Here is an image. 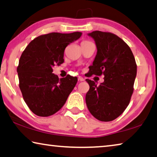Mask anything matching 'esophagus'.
I'll return each mask as SVG.
<instances>
[{
  "mask_svg": "<svg viewBox=\"0 0 157 157\" xmlns=\"http://www.w3.org/2000/svg\"><path fill=\"white\" fill-rule=\"evenodd\" d=\"M78 80L80 81V82H82V81L84 80V79L83 78H82V77L79 76V77H78Z\"/></svg>",
  "mask_w": 157,
  "mask_h": 157,
  "instance_id": "34e87169",
  "label": "esophagus"
}]
</instances>
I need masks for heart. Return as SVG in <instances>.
<instances>
[{"label": "heart", "instance_id": "obj_1", "mask_svg": "<svg viewBox=\"0 0 157 157\" xmlns=\"http://www.w3.org/2000/svg\"><path fill=\"white\" fill-rule=\"evenodd\" d=\"M82 42H89V41H86V40H85V41H83Z\"/></svg>", "mask_w": 157, "mask_h": 157}]
</instances>
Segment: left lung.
<instances>
[{
	"label": "left lung",
	"instance_id": "left-lung-1",
	"mask_svg": "<svg viewBox=\"0 0 157 157\" xmlns=\"http://www.w3.org/2000/svg\"><path fill=\"white\" fill-rule=\"evenodd\" d=\"M89 35L94 39L98 52L87 77H105L99 86L86 79L89 84L86 103L98 120L112 121L129 104L136 76V61L128 45L116 34L96 30Z\"/></svg>",
	"mask_w": 157,
	"mask_h": 157
}]
</instances>
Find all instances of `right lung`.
<instances>
[{"label": "right lung", "mask_w": 157, "mask_h": 157, "mask_svg": "<svg viewBox=\"0 0 157 157\" xmlns=\"http://www.w3.org/2000/svg\"><path fill=\"white\" fill-rule=\"evenodd\" d=\"M82 33H51L33 39L20 57L17 73L19 88L29 109L41 117L57 112L75 86L78 78L68 75L59 79L53 66L63 63L66 47Z\"/></svg>", "instance_id": "add662e5"}]
</instances>
